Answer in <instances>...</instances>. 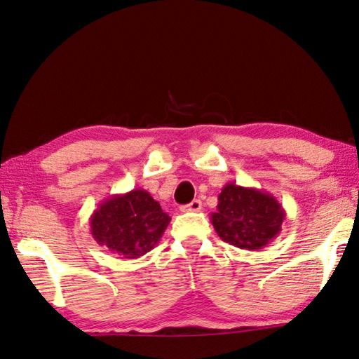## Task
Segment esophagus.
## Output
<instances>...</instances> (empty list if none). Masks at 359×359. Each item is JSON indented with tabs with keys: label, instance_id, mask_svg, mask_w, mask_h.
I'll return each mask as SVG.
<instances>
[{
	"label": "esophagus",
	"instance_id": "esophagus-1",
	"mask_svg": "<svg viewBox=\"0 0 359 359\" xmlns=\"http://www.w3.org/2000/svg\"><path fill=\"white\" fill-rule=\"evenodd\" d=\"M201 208H202V202H201L199 199H194L193 202L187 203V205H182V207H180V212H184V213L201 212Z\"/></svg>",
	"mask_w": 359,
	"mask_h": 359
}]
</instances>
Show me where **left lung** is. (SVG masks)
Here are the masks:
<instances>
[{
    "mask_svg": "<svg viewBox=\"0 0 359 359\" xmlns=\"http://www.w3.org/2000/svg\"><path fill=\"white\" fill-rule=\"evenodd\" d=\"M212 224L217 236L238 249L259 250L282 231L285 208L272 194L227 184L217 196Z\"/></svg>",
    "mask_w": 359,
    "mask_h": 359,
    "instance_id": "8db88e82",
    "label": "left lung"
}]
</instances>
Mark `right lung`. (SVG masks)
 Wrapping results in <instances>:
<instances>
[{
    "mask_svg": "<svg viewBox=\"0 0 359 359\" xmlns=\"http://www.w3.org/2000/svg\"><path fill=\"white\" fill-rule=\"evenodd\" d=\"M171 217L146 189L114 194L90 217L95 241L124 258H140L156 248Z\"/></svg>",
    "mask_w": 359,
    "mask_h": 359,
    "instance_id": "right-lung-1",
    "label": "right lung"
}]
</instances>
